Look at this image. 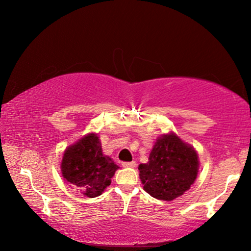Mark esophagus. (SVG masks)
I'll return each mask as SVG.
<instances>
[{
    "mask_svg": "<svg viewBox=\"0 0 251 251\" xmlns=\"http://www.w3.org/2000/svg\"><path fill=\"white\" fill-rule=\"evenodd\" d=\"M122 166L125 168H135L136 162H135V161H131V162H123Z\"/></svg>",
    "mask_w": 251,
    "mask_h": 251,
    "instance_id": "esophagus-1",
    "label": "esophagus"
}]
</instances>
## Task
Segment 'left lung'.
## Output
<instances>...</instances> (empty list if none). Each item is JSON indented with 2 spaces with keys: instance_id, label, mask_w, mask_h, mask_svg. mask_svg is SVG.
I'll use <instances>...</instances> for the list:
<instances>
[{
  "instance_id": "left-lung-1",
  "label": "left lung",
  "mask_w": 251,
  "mask_h": 251,
  "mask_svg": "<svg viewBox=\"0 0 251 251\" xmlns=\"http://www.w3.org/2000/svg\"><path fill=\"white\" fill-rule=\"evenodd\" d=\"M139 177L153 198L171 201L183 195L194 183L199 160L193 147L176 135H163L150 153L149 162L139 164Z\"/></svg>"
}]
</instances>
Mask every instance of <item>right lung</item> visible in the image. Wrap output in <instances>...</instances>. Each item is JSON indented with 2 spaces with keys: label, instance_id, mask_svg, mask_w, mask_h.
<instances>
[{
  "label": "right lung",
  "instance_id": "1",
  "mask_svg": "<svg viewBox=\"0 0 251 251\" xmlns=\"http://www.w3.org/2000/svg\"><path fill=\"white\" fill-rule=\"evenodd\" d=\"M118 166L102 154L97 135L90 133L65 151L61 173L65 179L88 198L100 195L111 185Z\"/></svg>",
  "mask_w": 251,
  "mask_h": 251
}]
</instances>
